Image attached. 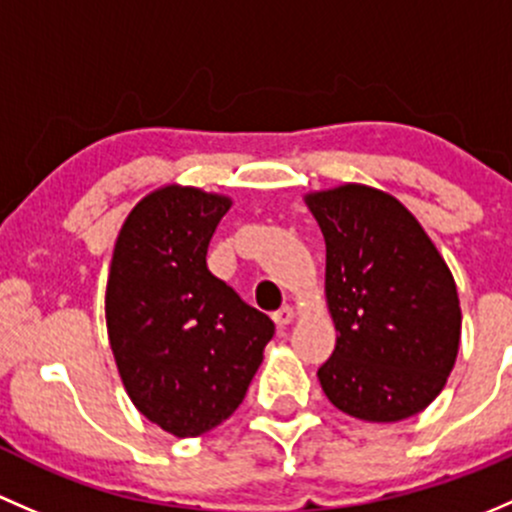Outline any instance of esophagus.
<instances>
[{"instance_id": "esophagus-1", "label": "esophagus", "mask_w": 512, "mask_h": 512, "mask_svg": "<svg viewBox=\"0 0 512 512\" xmlns=\"http://www.w3.org/2000/svg\"><path fill=\"white\" fill-rule=\"evenodd\" d=\"M293 308L291 305H283V308H278L276 313H273V323L278 325V328H283V325H288L293 320Z\"/></svg>"}]
</instances>
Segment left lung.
Masks as SVG:
<instances>
[{
	"label": "left lung",
	"mask_w": 512,
	"mask_h": 512,
	"mask_svg": "<svg viewBox=\"0 0 512 512\" xmlns=\"http://www.w3.org/2000/svg\"><path fill=\"white\" fill-rule=\"evenodd\" d=\"M325 236V293L337 330L318 370L325 397L365 421L429 407L453 370L461 308L453 276L402 202L365 184L305 197Z\"/></svg>",
	"instance_id": "8db88e82"
}]
</instances>
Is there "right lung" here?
Instances as JSON below:
<instances>
[{
	"label": "right lung",
	"mask_w": 512,
	"mask_h": 512,
	"mask_svg": "<svg viewBox=\"0 0 512 512\" xmlns=\"http://www.w3.org/2000/svg\"><path fill=\"white\" fill-rule=\"evenodd\" d=\"M231 199L162 187L128 214L110 261L105 323L125 392L142 416L179 436L229 419L276 325L207 268Z\"/></svg>",
	"instance_id": "obj_1"
}]
</instances>
